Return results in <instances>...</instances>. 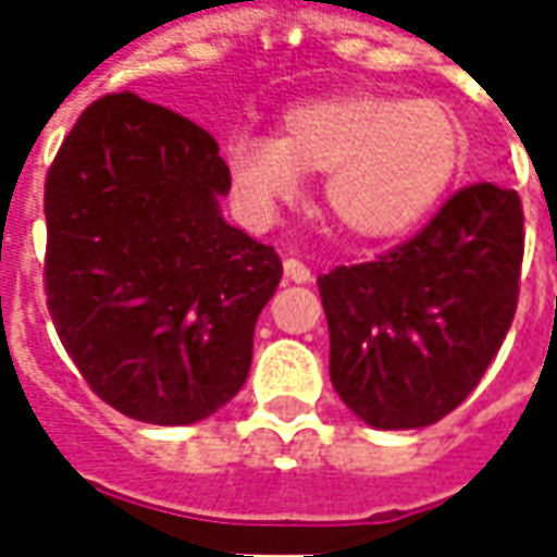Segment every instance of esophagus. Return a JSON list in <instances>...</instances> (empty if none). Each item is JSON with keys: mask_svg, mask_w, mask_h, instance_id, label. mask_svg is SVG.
Listing matches in <instances>:
<instances>
[{"mask_svg": "<svg viewBox=\"0 0 557 557\" xmlns=\"http://www.w3.org/2000/svg\"><path fill=\"white\" fill-rule=\"evenodd\" d=\"M285 278H290L294 285H307V282H312V272L307 263H300V260H285Z\"/></svg>", "mask_w": 557, "mask_h": 557, "instance_id": "1", "label": "esophagus"}]
</instances>
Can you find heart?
Here are the masks:
<instances>
[{
  "mask_svg": "<svg viewBox=\"0 0 557 557\" xmlns=\"http://www.w3.org/2000/svg\"><path fill=\"white\" fill-rule=\"evenodd\" d=\"M465 148L461 120L437 98L356 89L290 104L278 139L235 133L225 166L242 207L260 223L300 198L307 173H329L334 220L356 238L387 242L437 207Z\"/></svg>",
  "mask_w": 557,
  "mask_h": 557,
  "instance_id": "heart-1",
  "label": "heart"
}]
</instances>
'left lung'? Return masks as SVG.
<instances>
[{"mask_svg": "<svg viewBox=\"0 0 557 557\" xmlns=\"http://www.w3.org/2000/svg\"><path fill=\"white\" fill-rule=\"evenodd\" d=\"M524 213L515 188H461L412 242L319 278L332 384L377 431L449 416L499 354L518 310Z\"/></svg>", "mask_w": 557, "mask_h": 557, "instance_id": "obj_1", "label": "left lung"}]
</instances>
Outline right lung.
I'll list each match as a JSON object with an SVG mask.
<instances>
[{"label": "right lung", "mask_w": 557, "mask_h": 557, "mask_svg": "<svg viewBox=\"0 0 557 557\" xmlns=\"http://www.w3.org/2000/svg\"><path fill=\"white\" fill-rule=\"evenodd\" d=\"M228 188L213 136L133 92L98 98L58 148L49 312L86 384L123 416L195 424L247 381L282 260L225 223Z\"/></svg>", "instance_id": "add662e5"}]
</instances>
